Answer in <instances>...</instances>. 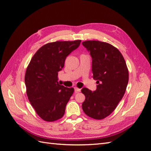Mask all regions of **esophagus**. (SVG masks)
I'll return each mask as SVG.
<instances>
[{
	"label": "esophagus",
	"instance_id": "obj_1",
	"mask_svg": "<svg viewBox=\"0 0 151 151\" xmlns=\"http://www.w3.org/2000/svg\"><path fill=\"white\" fill-rule=\"evenodd\" d=\"M74 90H75V92H76V93H78V92H81V89L77 88V87H75Z\"/></svg>",
	"mask_w": 151,
	"mask_h": 151
}]
</instances>
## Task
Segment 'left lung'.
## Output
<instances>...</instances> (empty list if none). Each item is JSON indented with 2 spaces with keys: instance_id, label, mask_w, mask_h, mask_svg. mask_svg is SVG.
<instances>
[{
  "instance_id": "left-lung-1",
  "label": "left lung",
  "mask_w": 151,
  "mask_h": 151,
  "mask_svg": "<svg viewBox=\"0 0 151 151\" xmlns=\"http://www.w3.org/2000/svg\"><path fill=\"white\" fill-rule=\"evenodd\" d=\"M82 44L92 56L93 78L98 84L93 92L81 90L85 96L82 109L90 118L103 119L116 109L125 94L128 68L121 52L109 43L86 41Z\"/></svg>"
}]
</instances>
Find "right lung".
I'll list each match as a JSON object with an SVG mask.
<instances>
[{"mask_svg": "<svg viewBox=\"0 0 151 151\" xmlns=\"http://www.w3.org/2000/svg\"><path fill=\"white\" fill-rule=\"evenodd\" d=\"M81 41L47 43L37 51L26 68V94L37 115L46 122L57 121L65 114L74 89L59 84L58 72L64 67L66 57L78 48Z\"/></svg>", "mask_w": 151, "mask_h": 151, "instance_id": "obj_1", "label": "right lung"}]
</instances>
